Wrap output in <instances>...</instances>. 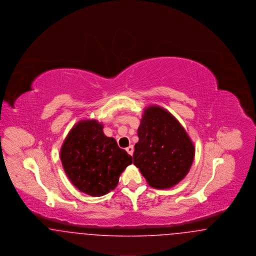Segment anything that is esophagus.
<instances>
[{"mask_svg":"<svg viewBox=\"0 0 256 256\" xmlns=\"http://www.w3.org/2000/svg\"><path fill=\"white\" fill-rule=\"evenodd\" d=\"M126 150L128 152V154H130V156H132L134 154V146H128L126 148Z\"/></svg>","mask_w":256,"mask_h":256,"instance_id":"1","label":"esophagus"}]
</instances>
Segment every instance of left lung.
Listing matches in <instances>:
<instances>
[{"label": "left lung", "mask_w": 256, "mask_h": 256, "mask_svg": "<svg viewBox=\"0 0 256 256\" xmlns=\"http://www.w3.org/2000/svg\"><path fill=\"white\" fill-rule=\"evenodd\" d=\"M134 164L158 189L176 185L186 176L195 158V146L180 122L168 110L150 106L138 128Z\"/></svg>", "instance_id": "1"}]
</instances>
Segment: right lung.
Segmentation results:
<instances>
[{
  "label": "right lung",
  "mask_w": 256,
  "mask_h": 256,
  "mask_svg": "<svg viewBox=\"0 0 256 256\" xmlns=\"http://www.w3.org/2000/svg\"><path fill=\"white\" fill-rule=\"evenodd\" d=\"M97 120L76 122L66 136L60 159L66 176L80 192L100 196L114 190L132 158L114 138L106 136Z\"/></svg>",
  "instance_id": "add662e5"
}]
</instances>
